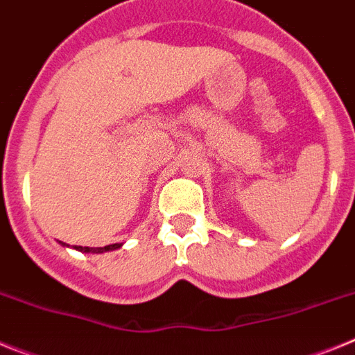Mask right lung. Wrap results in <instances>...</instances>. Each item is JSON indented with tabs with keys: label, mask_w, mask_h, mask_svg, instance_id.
<instances>
[{
	"label": "right lung",
	"mask_w": 355,
	"mask_h": 355,
	"mask_svg": "<svg viewBox=\"0 0 355 355\" xmlns=\"http://www.w3.org/2000/svg\"><path fill=\"white\" fill-rule=\"evenodd\" d=\"M65 245V243H62ZM122 243H112V245L106 247H81V245H74V249L80 250V252H90V254H103V252H110V250H117L121 249Z\"/></svg>",
	"instance_id": "obj_1"
}]
</instances>
